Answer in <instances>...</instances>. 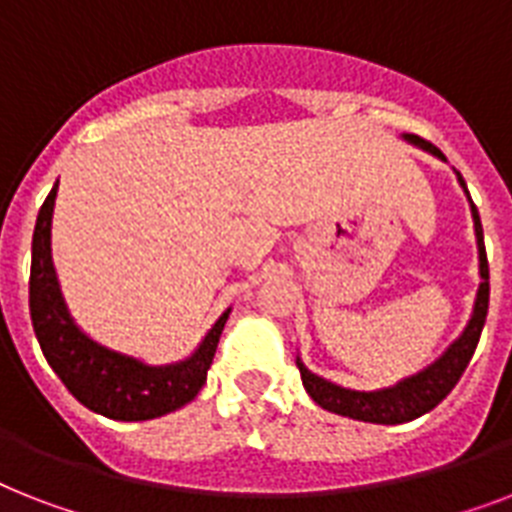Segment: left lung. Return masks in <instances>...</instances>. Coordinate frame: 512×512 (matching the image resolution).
Segmentation results:
<instances>
[{"instance_id":"left-lung-1","label":"left lung","mask_w":512,"mask_h":512,"mask_svg":"<svg viewBox=\"0 0 512 512\" xmlns=\"http://www.w3.org/2000/svg\"><path fill=\"white\" fill-rule=\"evenodd\" d=\"M402 139H405L407 144H413V147L434 155L436 160L447 162V157H444L434 144L423 141L421 136L402 134ZM455 176H458L460 189L465 191L468 205H471L473 234H476V249H479V289H476L473 313L471 318H468V323H465L463 334H460L442 355L436 357L434 363H429L426 368L413 373V376L400 378L397 384L384 386V389H350V386L336 384L331 378H323L318 376V373L310 371V368L302 363V357L297 355V368L299 376H302L305 392L313 397L315 405H321L328 413L344 415V418H355V421L365 423H381V426H397V423L415 421V418H421L423 413L434 410V407L455 389V384H458L463 371L468 368V363H471L481 331H484L486 310H489V263H486L484 228H481L479 210L473 205L471 194H468V186H465L463 176H460L458 170H455Z\"/></svg>"}]
</instances>
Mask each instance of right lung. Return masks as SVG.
I'll return each instance as SVG.
<instances>
[{
	"label": "right lung",
	"instance_id": "add662e5",
	"mask_svg": "<svg viewBox=\"0 0 512 512\" xmlns=\"http://www.w3.org/2000/svg\"><path fill=\"white\" fill-rule=\"evenodd\" d=\"M60 184V181H57ZM57 184L36 218L31 244V321L52 371L81 405L112 421H152L189 405L205 386L218 339L231 307L220 313L197 350L176 363L152 365L141 357L110 350L70 315L52 263V215Z\"/></svg>",
	"mask_w": 512,
	"mask_h": 512
}]
</instances>
